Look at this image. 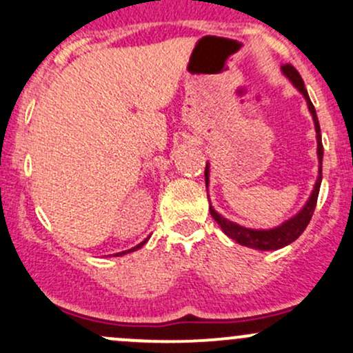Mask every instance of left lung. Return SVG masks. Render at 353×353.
I'll return each instance as SVG.
<instances>
[{
    "instance_id": "obj_1",
    "label": "left lung",
    "mask_w": 353,
    "mask_h": 353,
    "mask_svg": "<svg viewBox=\"0 0 353 353\" xmlns=\"http://www.w3.org/2000/svg\"><path fill=\"white\" fill-rule=\"evenodd\" d=\"M281 72L288 77V81L291 82L296 89L299 90L303 97H305L306 104H308V111L313 117L314 123V131H316V154H318V178L314 181V187L312 190V195L308 196L306 203L303 205L301 210L296 215H293L291 219L279 223L278 227H272V229H249V227L239 225L236 222H230L229 219L222 217L219 212H215V208L210 203V215L214 217V221L221 225L225 236L237 242V244L245 245V248L257 249V251H276V249H281L284 245L291 244L293 241L301 236L303 230L306 229L310 221H312V215L316 207V199L318 192H320L321 185V161H323V145H321V132H320V123H318L316 111H314L312 101H310L308 92L305 89V82H303L301 75L298 74V70L293 65L286 63L281 67ZM208 176H210V166H205V185L208 187ZM210 202V200H208Z\"/></svg>"
}]
</instances>
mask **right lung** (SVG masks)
<instances>
[{
  "mask_svg": "<svg viewBox=\"0 0 353 353\" xmlns=\"http://www.w3.org/2000/svg\"><path fill=\"white\" fill-rule=\"evenodd\" d=\"M148 242V239H145V241L143 242H139L138 245H136V248H132V249H130V251H123V252H117V254H114V256H124V254H128V252H132V251H138L139 248H143V245H145Z\"/></svg>",
  "mask_w": 353,
  "mask_h": 353,
  "instance_id": "1",
  "label": "right lung"
}]
</instances>
